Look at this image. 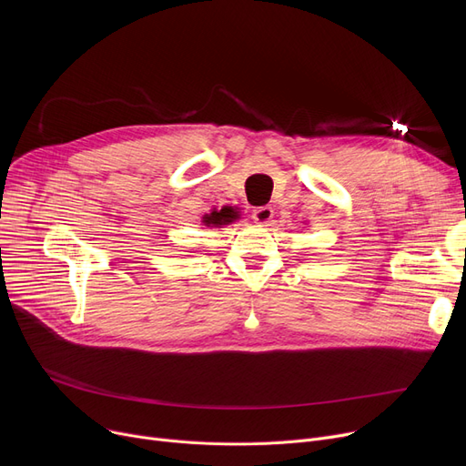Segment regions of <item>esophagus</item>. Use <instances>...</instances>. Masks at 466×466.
Instances as JSON below:
<instances>
[{"instance_id": "obj_1", "label": "esophagus", "mask_w": 466, "mask_h": 466, "mask_svg": "<svg viewBox=\"0 0 466 466\" xmlns=\"http://www.w3.org/2000/svg\"><path fill=\"white\" fill-rule=\"evenodd\" d=\"M253 218H255V223L268 227V223H270V220L274 218V209H272L270 206L255 208V209H253Z\"/></svg>"}]
</instances>
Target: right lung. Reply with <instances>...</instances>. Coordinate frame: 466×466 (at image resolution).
<instances>
[{
	"label": "right lung",
	"instance_id": "obj_1",
	"mask_svg": "<svg viewBox=\"0 0 466 466\" xmlns=\"http://www.w3.org/2000/svg\"><path fill=\"white\" fill-rule=\"evenodd\" d=\"M236 218H239V211L234 208H223V209H213L209 215H206L202 218V223L206 227H223V225H230L234 223Z\"/></svg>",
	"mask_w": 466,
	"mask_h": 466
}]
</instances>
